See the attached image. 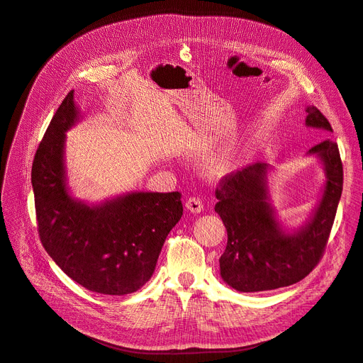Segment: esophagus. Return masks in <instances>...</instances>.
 <instances>
[{
	"label": "esophagus",
	"mask_w": 363,
	"mask_h": 363,
	"mask_svg": "<svg viewBox=\"0 0 363 363\" xmlns=\"http://www.w3.org/2000/svg\"><path fill=\"white\" fill-rule=\"evenodd\" d=\"M185 208L191 213H201L203 211V202L199 198H196V196H191V198L185 201Z\"/></svg>",
	"instance_id": "esophagus-1"
}]
</instances>
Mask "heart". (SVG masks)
I'll return each instance as SVG.
<instances>
[{
  "label": "heart",
  "instance_id": "obj_1",
  "mask_svg": "<svg viewBox=\"0 0 363 363\" xmlns=\"http://www.w3.org/2000/svg\"><path fill=\"white\" fill-rule=\"evenodd\" d=\"M230 165H231V161H230V160H219V161H217V162L214 164L213 170H214L216 173H222V172H226L228 169H230Z\"/></svg>",
  "mask_w": 363,
  "mask_h": 363
}]
</instances>
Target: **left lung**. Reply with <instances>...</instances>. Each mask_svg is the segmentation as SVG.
<instances>
[{
	"mask_svg": "<svg viewBox=\"0 0 363 363\" xmlns=\"http://www.w3.org/2000/svg\"><path fill=\"white\" fill-rule=\"evenodd\" d=\"M306 124L333 132L318 108L306 109ZM323 160L327 185L310 220L296 234H284L266 198V164L225 174L216 189V213L228 233L220 275L240 292H262L301 281L320 262L342 194L344 169L337 143L324 140L308 150Z\"/></svg>",
	"mask_w": 363,
	"mask_h": 363,
	"instance_id": "obj_1",
	"label": "left lung"
}]
</instances>
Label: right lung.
<instances>
[{
	"label": "right lung",
	"mask_w": 363,
	"mask_h": 363,
	"mask_svg": "<svg viewBox=\"0 0 363 363\" xmlns=\"http://www.w3.org/2000/svg\"><path fill=\"white\" fill-rule=\"evenodd\" d=\"M76 120L69 91L32 165L39 239L62 271L88 291L133 294L150 279L165 237L181 219L182 194L132 193L99 206L72 201L65 187L64 138Z\"/></svg>",
	"instance_id": "right-lung-1"
}]
</instances>
